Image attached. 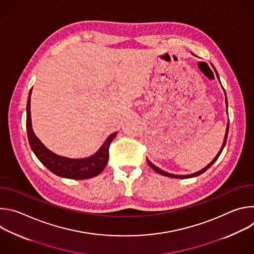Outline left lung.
Listing matches in <instances>:
<instances>
[{"instance_id":"1","label":"left lung","mask_w":254,"mask_h":254,"mask_svg":"<svg viewBox=\"0 0 254 254\" xmlns=\"http://www.w3.org/2000/svg\"><path fill=\"white\" fill-rule=\"evenodd\" d=\"M194 55V54H193ZM213 66V65H212ZM213 68H214V66H213ZM215 70V69H214ZM215 72H216V75H217V77H218V79H219V75H218V73H217V71L215 70ZM220 81V80H219ZM222 88H223V86H222ZM224 89V88H223ZM224 93H225V90H224ZM225 103H226V110L228 108V102H227V97H226V93H225ZM227 112H228V110H227ZM228 130H229V120H228V124H227V127H226V132H225V136H224V140H223V143H222V147H221V149H220V151H219V153L217 154V156L213 159V161L209 164V165H207L204 169H202L201 171H199V172H196V173H194V174H191V175H174V174H170V173H167V172H165V171H163V170H161L160 168H158V167H156L155 165H153L149 160H148V164H149V166L154 170V171H156L157 173H159L160 175H163V176H166V177H171V178H177V179H186V178H192V177H197V176H199V175H201V174H203L204 172H206L215 162H216V160L218 159V157L220 156V154L222 153V151H223V149H224V147H225V144H226V140H227V135H228Z\"/></svg>"}]
</instances>
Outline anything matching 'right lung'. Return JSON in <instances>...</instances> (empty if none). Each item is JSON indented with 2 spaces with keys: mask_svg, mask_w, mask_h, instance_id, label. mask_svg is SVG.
I'll list each match as a JSON object with an SVG mask.
<instances>
[{
  "mask_svg": "<svg viewBox=\"0 0 254 254\" xmlns=\"http://www.w3.org/2000/svg\"><path fill=\"white\" fill-rule=\"evenodd\" d=\"M31 92L32 88L30 89L27 101L26 127L30 147L35 156L49 171L62 178L84 180L100 174L108 162V156H110L108 149H110V144L113 139L117 136V131L108 135L100 149L91 157L85 159H69L58 156L49 151L33 131L30 112Z\"/></svg>",
  "mask_w": 254,
  "mask_h": 254,
  "instance_id": "right-lung-1",
  "label": "right lung"
}]
</instances>
